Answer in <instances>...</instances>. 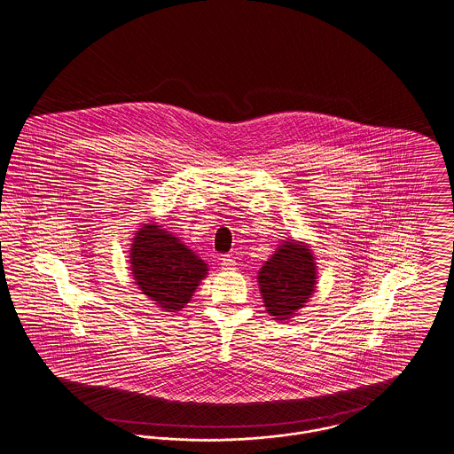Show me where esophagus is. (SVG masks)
I'll use <instances>...</instances> for the list:
<instances>
[{
    "instance_id": "34e87169",
    "label": "esophagus",
    "mask_w": 454,
    "mask_h": 454,
    "mask_svg": "<svg viewBox=\"0 0 454 454\" xmlns=\"http://www.w3.org/2000/svg\"><path fill=\"white\" fill-rule=\"evenodd\" d=\"M220 265H222V270H225V272L236 270V260L231 254H223L220 258Z\"/></svg>"
}]
</instances>
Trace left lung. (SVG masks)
Returning <instances> with one entry per match:
<instances>
[{
	"mask_svg": "<svg viewBox=\"0 0 454 454\" xmlns=\"http://www.w3.org/2000/svg\"><path fill=\"white\" fill-rule=\"evenodd\" d=\"M314 254L305 243L293 239L279 245L258 272V286L267 312L286 321L312 296L317 283Z\"/></svg>",
	"mask_w": 454,
	"mask_h": 454,
	"instance_id": "left-lung-1",
	"label": "left lung"
}]
</instances>
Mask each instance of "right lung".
<instances>
[{
	"instance_id": "right-lung-1",
	"label": "right lung",
	"mask_w": 454,
	"mask_h": 454,
	"mask_svg": "<svg viewBox=\"0 0 454 454\" xmlns=\"http://www.w3.org/2000/svg\"><path fill=\"white\" fill-rule=\"evenodd\" d=\"M129 269L138 289L166 312H176L189 303L207 263L161 225L144 223L129 247Z\"/></svg>"
}]
</instances>
